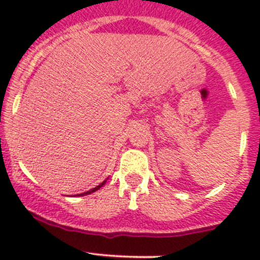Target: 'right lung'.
<instances>
[{
    "mask_svg": "<svg viewBox=\"0 0 260 260\" xmlns=\"http://www.w3.org/2000/svg\"><path fill=\"white\" fill-rule=\"evenodd\" d=\"M104 183H106V181H103V182H102V183H101V185H98V186H96V187H94V188H93V190H89V191H86V192H83V193H80V195H79V196H84V195H89V193H91V192H94V191L99 190V188H101V187H102V186H103V185H104Z\"/></svg>",
    "mask_w": 260,
    "mask_h": 260,
    "instance_id": "right-lung-1",
    "label": "right lung"
}]
</instances>
